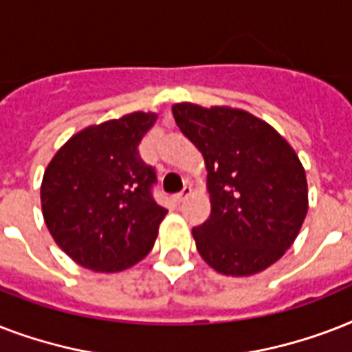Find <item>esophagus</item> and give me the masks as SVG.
I'll use <instances>...</instances> for the list:
<instances>
[{"label": "esophagus", "mask_w": 352, "mask_h": 352, "mask_svg": "<svg viewBox=\"0 0 352 352\" xmlns=\"http://www.w3.org/2000/svg\"><path fill=\"white\" fill-rule=\"evenodd\" d=\"M190 195H192V186H184V190H182L181 193H177L175 199L179 201V203H182V201H186Z\"/></svg>", "instance_id": "esophagus-1"}]
</instances>
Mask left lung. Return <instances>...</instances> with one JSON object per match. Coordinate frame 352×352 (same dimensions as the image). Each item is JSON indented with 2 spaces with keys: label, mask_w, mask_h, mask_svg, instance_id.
I'll return each mask as SVG.
<instances>
[{
  "label": "left lung",
  "mask_w": 352,
  "mask_h": 352,
  "mask_svg": "<svg viewBox=\"0 0 352 352\" xmlns=\"http://www.w3.org/2000/svg\"><path fill=\"white\" fill-rule=\"evenodd\" d=\"M206 164L208 221L193 228L197 250L225 276H252L289 250L309 210L305 170L272 126L226 106L171 107Z\"/></svg>",
  "instance_id": "obj_1"
}]
</instances>
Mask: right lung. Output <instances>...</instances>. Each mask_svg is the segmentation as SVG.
Returning <instances> with one entry per match:
<instances>
[{"label": "right lung", "instance_id": "1", "mask_svg": "<svg viewBox=\"0 0 352 352\" xmlns=\"http://www.w3.org/2000/svg\"><path fill=\"white\" fill-rule=\"evenodd\" d=\"M155 113H129L69 138L47 166L41 212L56 245L95 272H120L148 256L168 210L138 155Z\"/></svg>", "mask_w": 352, "mask_h": 352}]
</instances>
